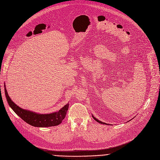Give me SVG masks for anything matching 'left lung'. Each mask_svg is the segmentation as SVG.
<instances>
[{"label":"left lung","mask_w":160,"mask_h":160,"mask_svg":"<svg viewBox=\"0 0 160 160\" xmlns=\"http://www.w3.org/2000/svg\"><path fill=\"white\" fill-rule=\"evenodd\" d=\"M92 117H93V118L96 120V121H97L98 123H101V124H106V125H109V124H107V123H104V122H101L100 120H98L97 118H96L93 115H92Z\"/></svg>","instance_id":"8db88e82"}]
</instances>
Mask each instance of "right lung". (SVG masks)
<instances>
[{
	"label": "right lung",
	"instance_id": "add662e5",
	"mask_svg": "<svg viewBox=\"0 0 160 160\" xmlns=\"http://www.w3.org/2000/svg\"><path fill=\"white\" fill-rule=\"evenodd\" d=\"M5 94L9 106L22 120L32 126L37 127H48L59 125L64 119L69 104L64 106L57 112L49 114H39L27 109H22L17 106L9 98L6 85H4Z\"/></svg>",
	"mask_w": 160,
	"mask_h": 160
}]
</instances>
